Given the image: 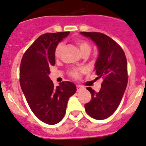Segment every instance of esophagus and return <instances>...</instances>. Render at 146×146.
<instances>
[{"label": "esophagus", "instance_id": "1", "mask_svg": "<svg viewBox=\"0 0 146 146\" xmlns=\"http://www.w3.org/2000/svg\"><path fill=\"white\" fill-rule=\"evenodd\" d=\"M83 87L80 86H76V90H77V92H80L82 89H83Z\"/></svg>", "mask_w": 146, "mask_h": 146}]
</instances>
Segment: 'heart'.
<instances>
[{
    "instance_id": "1",
    "label": "heart",
    "mask_w": 146,
    "mask_h": 146,
    "mask_svg": "<svg viewBox=\"0 0 146 146\" xmlns=\"http://www.w3.org/2000/svg\"><path fill=\"white\" fill-rule=\"evenodd\" d=\"M76 45H78L82 55H89L92 49L91 45L89 42L86 40H83V39H77V40H76ZM63 47H64V44H63V42H59V43L56 45L54 51V54L56 57L59 56L60 54V52H61L62 50H63ZM81 72H83V70H75V69H73V70H70L68 74L72 78H75V79H78V78H79L80 76H81Z\"/></svg>"
}]
</instances>
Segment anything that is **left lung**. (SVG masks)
<instances>
[{"label":"left lung","instance_id":"obj_1","mask_svg":"<svg viewBox=\"0 0 146 146\" xmlns=\"http://www.w3.org/2000/svg\"><path fill=\"white\" fill-rule=\"evenodd\" d=\"M90 38L99 50V56L94 65L96 78H103L101 88L96 92L90 87L92 99L85 104L86 112L97 120L109 117L120 104L127 84V60L123 50L110 37L99 32H83Z\"/></svg>","mask_w":146,"mask_h":146}]
</instances>
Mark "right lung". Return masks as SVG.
Wrapping results in <instances>:
<instances>
[{"instance_id":"1","label":"right lung","mask_w":146,"mask_h":146,"mask_svg":"<svg viewBox=\"0 0 146 146\" xmlns=\"http://www.w3.org/2000/svg\"><path fill=\"white\" fill-rule=\"evenodd\" d=\"M69 32L40 36L25 52L20 65V84L29 108L40 121L49 125L64 117L69 98L76 92L72 82L54 87L49 77L50 67L55 65L54 51Z\"/></svg>"}]
</instances>
